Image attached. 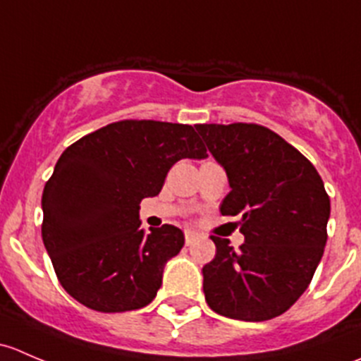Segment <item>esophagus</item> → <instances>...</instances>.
<instances>
[{
	"instance_id": "esophagus-1",
	"label": "esophagus",
	"mask_w": 361,
	"mask_h": 361,
	"mask_svg": "<svg viewBox=\"0 0 361 361\" xmlns=\"http://www.w3.org/2000/svg\"><path fill=\"white\" fill-rule=\"evenodd\" d=\"M199 238H201V234H199V232H195V231H185V243H187L188 246L194 245V243L197 241Z\"/></svg>"
}]
</instances>
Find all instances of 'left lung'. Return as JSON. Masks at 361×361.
<instances>
[{
	"label": "left lung",
	"instance_id": "8db88e82",
	"mask_svg": "<svg viewBox=\"0 0 361 361\" xmlns=\"http://www.w3.org/2000/svg\"><path fill=\"white\" fill-rule=\"evenodd\" d=\"M197 133L227 171L225 216H241L245 243L211 235L216 255L202 267L214 312L267 322L288 311L314 276L326 245L330 197L297 148L258 123H199Z\"/></svg>",
	"mask_w": 361,
	"mask_h": 361
}]
</instances>
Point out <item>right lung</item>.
<instances>
[{
	"instance_id": "right-lung-1",
	"label": "right lung",
	"mask_w": 361,
	"mask_h": 361,
	"mask_svg": "<svg viewBox=\"0 0 361 361\" xmlns=\"http://www.w3.org/2000/svg\"><path fill=\"white\" fill-rule=\"evenodd\" d=\"M206 152L194 127L159 120L108 123L63 152L43 188L42 238L75 300L99 312L154 300L185 235L174 225L141 228L140 202L162 190L173 164Z\"/></svg>"
}]
</instances>
